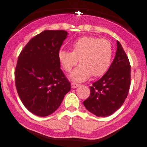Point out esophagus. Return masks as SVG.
<instances>
[{
  "label": "esophagus",
  "mask_w": 147,
  "mask_h": 147,
  "mask_svg": "<svg viewBox=\"0 0 147 147\" xmlns=\"http://www.w3.org/2000/svg\"><path fill=\"white\" fill-rule=\"evenodd\" d=\"M80 85V84H78V83L76 82H72L71 83V87H72V88H76V87H79V86Z\"/></svg>",
  "instance_id": "obj_1"
}]
</instances>
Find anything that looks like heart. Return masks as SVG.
<instances>
[{"label": "heart", "instance_id": "heart-1", "mask_svg": "<svg viewBox=\"0 0 147 147\" xmlns=\"http://www.w3.org/2000/svg\"><path fill=\"white\" fill-rule=\"evenodd\" d=\"M72 52L60 50L58 60L62 68L69 72L76 66L79 60V67L71 75L75 81H84L91 75L100 77L109 69L113 57V48L111 42L105 38L83 36L71 45Z\"/></svg>", "mask_w": 147, "mask_h": 147}]
</instances>
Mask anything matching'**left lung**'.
Returning a JSON list of instances; mask_svg holds the SVG:
<instances>
[{
	"mask_svg": "<svg viewBox=\"0 0 147 147\" xmlns=\"http://www.w3.org/2000/svg\"><path fill=\"white\" fill-rule=\"evenodd\" d=\"M113 63L101 79L90 87V94L83 102L84 107L97 117L112 115L125 101L131 84V66L119 41Z\"/></svg>",
	"mask_w": 147,
	"mask_h": 147,
	"instance_id": "8db88e82",
	"label": "left lung"
}]
</instances>
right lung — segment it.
Wrapping results in <instances>:
<instances>
[{
    "label": "right lung",
    "instance_id": "obj_1",
    "mask_svg": "<svg viewBox=\"0 0 147 147\" xmlns=\"http://www.w3.org/2000/svg\"><path fill=\"white\" fill-rule=\"evenodd\" d=\"M67 35L65 30L42 31L19 55L15 70L16 90L24 106L37 116L53 114L71 89L58 60Z\"/></svg>",
    "mask_w": 147,
    "mask_h": 147
}]
</instances>
